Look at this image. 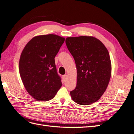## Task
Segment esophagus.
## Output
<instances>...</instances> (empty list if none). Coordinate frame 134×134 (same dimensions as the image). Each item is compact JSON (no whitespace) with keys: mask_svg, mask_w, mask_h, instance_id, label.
<instances>
[{"mask_svg":"<svg viewBox=\"0 0 134 134\" xmlns=\"http://www.w3.org/2000/svg\"><path fill=\"white\" fill-rule=\"evenodd\" d=\"M67 78H68V76H67L66 75H63V79L64 81L65 82V81H66Z\"/></svg>","mask_w":134,"mask_h":134,"instance_id":"esophagus-1","label":"esophagus"}]
</instances>
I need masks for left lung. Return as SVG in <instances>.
I'll return each instance as SVG.
<instances>
[{"instance_id":"1","label":"left lung","mask_w":134,"mask_h":134,"mask_svg":"<svg viewBox=\"0 0 134 134\" xmlns=\"http://www.w3.org/2000/svg\"><path fill=\"white\" fill-rule=\"evenodd\" d=\"M65 43L77 69L76 86L70 92L71 98L81 105L93 103L105 91L110 79L109 52L102 42L92 36L68 37Z\"/></svg>"}]
</instances>
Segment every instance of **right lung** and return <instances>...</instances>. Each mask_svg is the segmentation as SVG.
I'll list each match as a JSON object with an SVG mask.
<instances>
[{
	"label": "right lung",
	"instance_id": "add662e5",
	"mask_svg": "<svg viewBox=\"0 0 134 134\" xmlns=\"http://www.w3.org/2000/svg\"><path fill=\"white\" fill-rule=\"evenodd\" d=\"M64 41L56 35L37 36L27 43L21 53L20 76L27 91L37 100L52 99L62 86L54 58Z\"/></svg>",
	"mask_w": 134,
	"mask_h": 134
}]
</instances>
